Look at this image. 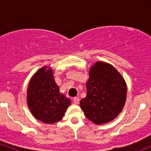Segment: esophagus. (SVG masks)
Listing matches in <instances>:
<instances>
[{"mask_svg": "<svg viewBox=\"0 0 151 151\" xmlns=\"http://www.w3.org/2000/svg\"><path fill=\"white\" fill-rule=\"evenodd\" d=\"M73 101H74V103L75 104H78L79 102H80V98L79 97H74L73 99Z\"/></svg>", "mask_w": 151, "mask_h": 151, "instance_id": "obj_1", "label": "esophagus"}]
</instances>
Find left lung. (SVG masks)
Returning a JSON list of instances; mask_svg holds the SVG:
<instances>
[{
	"mask_svg": "<svg viewBox=\"0 0 151 151\" xmlns=\"http://www.w3.org/2000/svg\"><path fill=\"white\" fill-rule=\"evenodd\" d=\"M86 88V97L80 104L90 121L104 124L121 113L126 103L127 88L115 67L105 62H96L90 68Z\"/></svg>",
	"mask_w": 151,
	"mask_h": 151,
	"instance_id": "obj_1",
	"label": "left lung"
}]
</instances>
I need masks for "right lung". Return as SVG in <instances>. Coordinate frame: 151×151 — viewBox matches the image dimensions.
<instances>
[{
	"instance_id": "obj_1",
	"label": "right lung",
	"mask_w": 151,
	"mask_h": 151,
	"mask_svg": "<svg viewBox=\"0 0 151 151\" xmlns=\"http://www.w3.org/2000/svg\"><path fill=\"white\" fill-rule=\"evenodd\" d=\"M47 68H41L30 79L27 91V103L36 119L52 124L62 119L71 104V100L59 92L52 69Z\"/></svg>"
}]
</instances>
